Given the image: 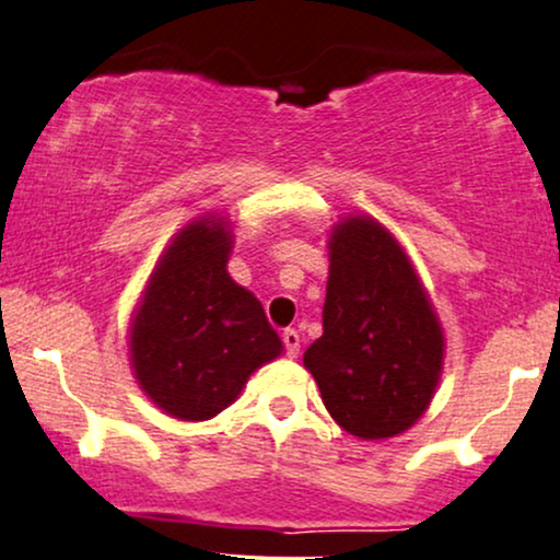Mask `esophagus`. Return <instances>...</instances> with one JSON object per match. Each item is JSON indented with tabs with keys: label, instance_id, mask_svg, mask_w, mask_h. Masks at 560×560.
<instances>
[{
	"label": "esophagus",
	"instance_id": "1",
	"mask_svg": "<svg viewBox=\"0 0 560 560\" xmlns=\"http://www.w3.org/2000/svg\"><path fill=\"white\" fill-rule=\"evenodd\" d=\"M282 342H285L288 358H298V352H301V334L295 329H285L282 331Z\"/></svg>",
	"mask_w": 560,
	"mask_h": 560
}]
</instances>
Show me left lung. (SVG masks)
I'll use <instances>...</instances> for the list:
<instances>
[{"instance_id":"8db88e82","label":"left lung","mask_w":560,"mask_h":560,"mask_svg":"<svg viewBox=\"0 0 560 560\" xmlns=\"http://www.w3.org/2000/svg\"><path fill=\"white\" fill-rule=\"evenodd\" d=\"M445 339L422 282L381 223L331 231L324 334L303 354L324 406L362 440L401 434L430 406Z\"/></svg>"}]
</instances>
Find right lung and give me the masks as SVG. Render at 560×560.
<instances>
[{
    "mask_svg": "<svg viewBox=\"0 0 560 560\" xmlns=\"http://www.w3.org/2000/svg\"><path fill=\"white\" fill-rule=\"evenodd\" d=\"M231 231L200 218L174 238L151 275L130 329L136 381L159 409L206 422L246 377L282 350L262 303L229 278Z\"/></svg>",
    "mask_w": 560,
    "mask_h": 560,
    "instance_id": "right-lung-1",
    "label": "right lung"
}]
</instances>
